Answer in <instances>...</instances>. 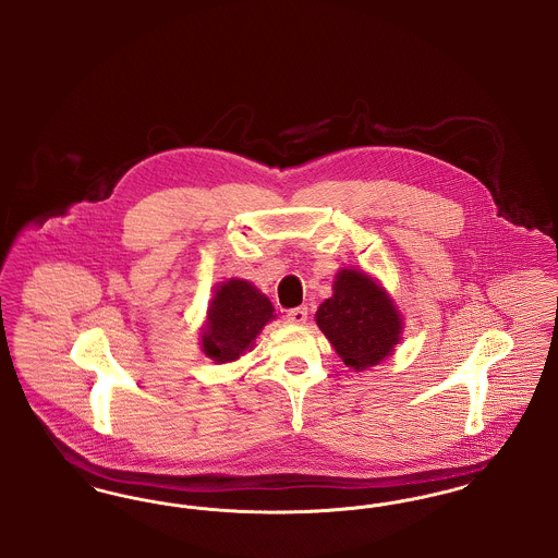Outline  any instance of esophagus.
Listing matches in <instances>:
<instances>
[{"label": "esophagus", "mask_w": 558, "mask_h": 558, "mask_svg": "<svg viewBox=\"0 0 558 558\" xmlns=\"http://www.w3.org/2000/svg\"><path fill=\"white\" fill-rule=\"evenodd\" d=\"M287 319L292 322V324H305V322H307V307H305V305L294 307V310H291V312L287 314Z\"/></svg>", "instance_id": "obj_1"}]
</instances>
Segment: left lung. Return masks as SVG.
I'll list each match as a JSON object with an SVG mask.
<instances>
[{"label": "left lung", "mask_w": 558, "mask_h": 558, "mask_svg": "<svg viewBox=\"0 0 558 558\" xmlns=\"http://www.w3.org/2000/svg\"><path fill=\"white\" fill-rule=\"evenodd\" d=\"M316 322L353 371L380 364L398 345L401 332V318L391 299L355 269H343L337 276L335 294L319 305Z\"/></svg>", "instance_id": "8db88e82"}]
</instances>
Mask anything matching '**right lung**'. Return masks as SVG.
Instances as JSON below:
<instances>
[{
    "label": "right lung",
    "mask_w": 558,
    "mask_h": 558,
    "mask_svg": "<svg viewBox=\"0 0 558 558\" xmlns=\"http://www.w3.org/2000/svg\"><path fill=\"white\" fill-rule=\"evenodd\" d=\"M271 318V303L253 284L244 280L221 284L211 301L203 335L205 353L219 364L239 360Z\"/></svg>",
    "instance_id": "obj_1"
}]
</instances>
